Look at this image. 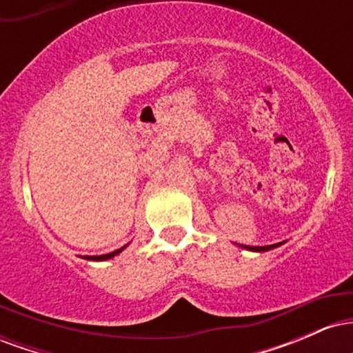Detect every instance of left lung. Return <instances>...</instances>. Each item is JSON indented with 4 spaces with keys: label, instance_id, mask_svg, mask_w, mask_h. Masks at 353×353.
Masks as SVG:
<instances>
[{
    "label": "left lung",
    "instance_id": "1",
    "mask_svg": "<svg viewBox=\"0 0 353 353\" xmlns=\"http://www.w3.org/2000/svg\"><path fill=\"white\" fill-rule=\"evenodd\" d=\"M283 242H279V244H272V245H262V247H254V245H241L239 244V247H242V249H245V250H252V252H267V250H270V249H275V247H279V245H282Z\"/></svg>",
    "mask_w": 353,
    "mask_h": 353
}]
</instances>
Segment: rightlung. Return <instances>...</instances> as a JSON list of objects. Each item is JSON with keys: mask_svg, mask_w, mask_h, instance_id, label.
<instances>
[{"mask_svg": "<svg viewBox=\"0 0 353 353\" xmlns=\"http://www.w3.org/2000/svg\"><path fill=\"white\" fill-rule=\"evenodd\" d=\"M129 244H125L124 247H121V249H117V250H112V252H109V254H104V255H84V259H88V261H109V259H112V257H116L117 254H121L123 252V250L125 249V247H128Z\"/></svg>", "mask_w": 353, "mask_h": 353, "instance_id": "1", "label": "right lung"}]
</instances>
